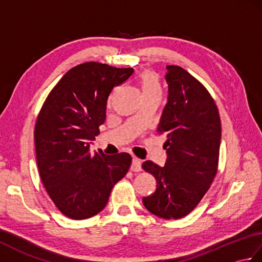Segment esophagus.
I'll return each mask as SVG.
<instances>
[{
    "mask_svg": "<svg viewBox=\"0 0 262 262\" xmlns=\"http://www.w3.org/2000/svg\"><path fill=\"white\" fill-rule=\"evenodd\" d=\"M130 170L134 171V172H140L142 171V163H141V160L137 159V158H133V162L130 165Z\"/></svg>",
    "mask_w": 262,
    "mask_h": 262,
    "instance_id": "34e87169",
    "label": "esophagus"
}]
</instances>
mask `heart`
Instances as JSON below:
<instances>
[{
    "label": "heart",
    "instance_id": "b5f03b06",
    "mask_svg": "<svg viewBox=\"0 0 262 262\" xmlns=\"http://www.w3.org/2000/svg\"><path fill=\"white\" fill-rule=\"evenodd\" d=\"M138 83L142 91L143 98L152 96H162V86L159 80V76L151 71H144L138 76Z\"/></svg>",
    "mask_w": 262,
    "mask_h": 262
}]
</instances>
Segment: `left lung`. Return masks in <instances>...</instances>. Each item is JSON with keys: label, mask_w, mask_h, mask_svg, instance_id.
Masks as SVG:
<instances>
[{"label": "left lung", "mask_w": 262, "mask_h": 262, "mask_svg": "<svg viewBox=\"0 0 262 262\" xmlns=\"http://www.w3.org/2000/svg\"><path fill=\"white\" fill-rule=\"evenodd\" d=\"M168 103L158 133L166 135L164 166L145 161L142 168L157 180V189L143 198L145 208L165 220L192 211L208 191L219 169L221 118L207 89L180 66H166Z\"/></svg>", "instance_id": "8db88e82"}]
</instances>
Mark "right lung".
Listing matches in <instances>:
<instances>
[{"label":"right lung","instance_id":"add662e5","mask_svg":"<svg viewBox=\"0 0 262 262\" xmlns=\"http://www.w3.org/2000/svg\"><path fill=\"white\" fill-rule=\"evenodd\" d=\"M133 72L97 62L77 65L53 88L39 111L33 133L39 174L55 206L71 220L100 213L132 164L128 153L92 154L90 141L105 120L111 91Z\"/></svg>","mask_w":262,"mask_h":262}]
</instances>
